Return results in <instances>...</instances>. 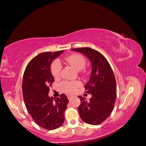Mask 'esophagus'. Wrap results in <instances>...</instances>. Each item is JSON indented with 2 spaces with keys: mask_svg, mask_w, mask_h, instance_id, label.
Wrapping results in <instances>:
<instances>
[{
  "mask_svg": "<svg viewBox=\"0 0 146 146\" xmlns=\"http://www.w3.org/2000/svg\"><path fill=\"white\" fill-rule=\"evenodd\" d=\"M73 97V95H67V98H68L69 100L72 98Z\"/></svg>",
  "mask_w": 146,
  "mask_h": 146,
  "instance_id": "obj_1",
  "label": "esophagus"
}]
</instances>
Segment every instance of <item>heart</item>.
Segmentation results:
<instances>
[{
  "instance_id": "b5f03b06",
  "label": "heart",
  "mask_w": 146,
  "mask_h": 146,
  "mask_svg": "<svg viewBox=\"0 0 146 146\" xmlns=\"http://www.w3.org/2000/svg\"><path fill=\"white\" fill-rule=\"evenodd\" d=\"M65 60L76 70H81L84 68L86 64L85 57L79 54H73L65 58ZM51 72L54 79L59 78L60 76L62 65L58 60H54L51 65ZM81 82L79 81L70 82L64 81L60 84L61 89L66 93H72L81 86Z\"/></svg>"
}]
</instances>
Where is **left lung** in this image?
<instances>
[{
  "label": "left lung",
  "mask_w": 146,
  "mask_h": 146,
  "mask_svg": "<svg viewBox=\"0 0 146 146\" xmlns=\"http://www.w3.org/2000/svg\"><path fill=\"white\" fill-rule=\"evenodd\" d=\"M86 55L92 66L89 82L84 86L86 92L91 94L90 101L78 96L81 104L79 114L84 122L98 125L109 117L114 108L117 89L114 74L107 59L100 52L90 48L72 49Z\"/></svg>",
  "instance_id": "obj_1"
}]
</instances>
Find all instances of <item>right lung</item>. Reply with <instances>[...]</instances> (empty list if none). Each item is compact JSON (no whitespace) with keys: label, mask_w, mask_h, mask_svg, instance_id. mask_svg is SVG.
Returning <instances> with one entry per match:
<instances>
[{"label":"right lung","mask_w":146,"mask_h":146,"mask_svg":"<svg viewBox=\"0 0 146 146\" xmlns=\"http://www.w3.org/2000/svg\"><path fill=\"white\" fill-rule=\"evenodd\" d=\"M63 51L37 55L29 62L23 75V95L27 110L38 126L48 130H55L63 124L68 103L65 94L54 100L48 96L49 87L54 81L50 65Z\"/></svg>","instance_id":"add662e5"}]
</instances>
